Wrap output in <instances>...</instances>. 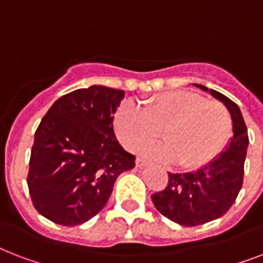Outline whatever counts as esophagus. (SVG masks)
I'll use <instances>...</instances> for the list:
<instances>
[{
    "label": "esophagus",
    "mask_w": 263,
    "mask_h": 263,
    "mask_svg": "<svg viewBox=\"0 0 263 263\" xmlns=\"http://www.w3.org/2000/svg\"><path fill=\"white\" fill-rule=\"evenodd\" d=\"M148 161L143 160V158H138L136 160V166H139V168H143V166H147Z\"/></svg>",
    "instance_id": "34e87169"
}]
</instances>
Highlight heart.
Segmentation results:
<instances>
[{
    "label": "heart",
    "mask_w": 263,
    "mask_h": 263,
    "mask_svg": "<svg viewBox=\"0 0 263 263\" xmlns=\"http://www.w3.org/2000/svg\"><path fill=\"white\" fill-rule=\"evenodd\" d=\"M115 129L129 152L157 139L162 129L165 142L147 146L144 154L194 169L224 150L232 135V117L218 101L191 91H169L148 98L144 107L131 101L121 103L115 115Z\"/></svg>",
    "instance_id": "heart-1"
}]
</instances>
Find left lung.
Here are the masks:
<instances>
[{
    "label": "left lung",
    "instance_id": "left-lung-1",
    "mask_svg": "<svg viewBox=\"0 0 263 263\" xmlns=\"http://www.w3.org/2000/svg\"><path fill=\"white\" fill-rule=\"evenodd\" d=\"M220 99L232 116L233 138L225 152L196 172L168 173V185L152 195L156 209L164 217L183 227H196L220 218L236 200L243 185L245 160L249 146L247 127L236 103L204 86Z\"/></svg>",
    "mask_w": 263,
    "mask_h": 263
}]
</instances>
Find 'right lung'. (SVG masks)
<instances>
[{
	"mask_svg": "<svg viewBox=\"0 0 263 263\" xmlns=\"http://www.w3.org/2000/svg\"><path fill=\"white\" fill-rule=\"evenodd\" d=\"M123 90L91 86L55 101L35 131L27 184L39 214L76 227L107 203L116 179L135 166L121 147L113 117Z\"/></svg>",
	"mask_w": 263,
	"mask_h": 263,
	"instance_id": "right-lung-1",
	"label": "right lung"
}]
</instances>
